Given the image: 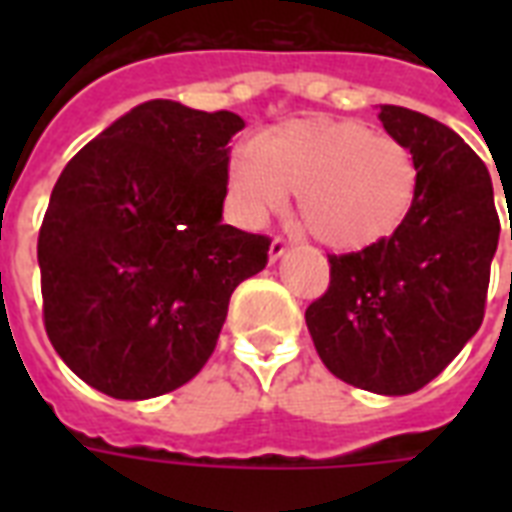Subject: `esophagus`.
Listing matches in <instances>:
<instances>
[{"label": "esophagus", "instance_id": "obj_1", "mask_svg": "<svg viewBox=\"0 0 512 512\" xmlns=\"http://www.w3.org/2000/svg\"><path fill=\"white\" fill-rule=\"evenodd\" d=\"M289 249V241L284 239V236H276V239L271 241V249H268V255H271V263H276L284 252Z\"/></svg>", "mask_w": 512, "mask_h": 512}]
</instances>
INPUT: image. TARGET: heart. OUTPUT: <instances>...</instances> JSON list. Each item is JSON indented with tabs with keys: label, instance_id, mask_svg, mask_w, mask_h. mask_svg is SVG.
<instances>
[{
	"label": "heart",
	"instance_id": "b5f03b06",
	"mask_svg": "<svg viewBox=\"0 0 512 512\" xmlns=\"http://www.w3.org/2000/svg\"><path fill=\"white\" fill-rule=\"evenodd\" d=\"M417 188L420 167L406 143L327 116L273 124L225 170L228 201L241 220L260 223L297 193L300 223L332 249H364L393 236Z\"/></svg>",
	"mask_w": 512,
	"mask_h": 512
}]
</instances>
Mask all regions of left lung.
<instances>
[{
    "label": "left lung",
    "mask_w": 512,
    "mask_h": 512,
    "mask_svg": "<svg viewBox=\"0 0 512 512\" xmlns=\"http://www.w3.org/2000/svg\"><path fill=\"white\" fill-rule=\"evenodd\" d=\"M380 122L412 148L417 199L393 236L327 255L329 287L305 324L342 382L406 396L444 372L481 327L500 215L486 164L457 132L401 106H382Z\"/></svg>",
    "instance_id": "8db88e82"
}]
</instances>
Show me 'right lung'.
Listing matches in <instances>:
<instances>
[{"label": "right lung", "mask_w": 512, "mask_h": 512, "mask_svg": "<svg viewBox=\"0 0 512 512\" xmlns=\"http://www.w3.org/2000/svg\"><path fill=\"white\" fill-rule=\"evenodd\" d=\"M231 111L148 100L60 172L39 228L52 348L100 393L162 396L207 364L271 239L223 223Z\"/></svg>", "instance_id": "obj_1"}]
</instances>
